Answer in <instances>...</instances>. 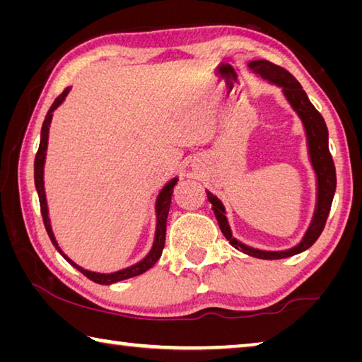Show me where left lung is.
Wrapping results in <instances>:
<instances>
[{
	"mask_svg": "<svg viewBox=\"0 0 362 362\" xmlns=\"http://www.w3.org/2000/svg\"><path fill=\"white\" fill-rule=\"evenodd\" d=\"M249 69L257 75H260L263 79L273 83L283 88V93L286 99L289 100L291 107L296 110L297 115L302 119L306 132V142H308V153L311 159V166H313L316 173V182H317V198H316V207L311 223L306 230L303 240L300 241L296 247L287 250H260L249 247L233 238L228 220L225 216V207L217 196H214L211 192H207V199L212 204V211L216 214V218L218 222L220 230H222L223 236L230 241V244L235 249L241 250V252L247 254L255 259L263 260H276V259H286V257L297 255L303 252L308 247L313 246L317 238L326 226V220L329 217L330 206H332V199L335 194L337 187V175H335V166L334 159L330 156L329 151V132L327 126L324 122L321 113L313 107L310 102L308 95H306L302 86L293 78L289 71L283 66L274 65L268 60H252L249 62Z\"/></svg>",
	"mask_w": 362,
	"mask_h": 362,
	"instance_id": "obj_1",
	"label": "left lung"
}]
</instances>
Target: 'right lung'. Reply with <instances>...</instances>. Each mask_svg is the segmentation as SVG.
Returning a JSON list of instances; mask_svg holds the SVG:
<instances>
[{
    "instance_id": "obj_1",
    "label": "right lung",
    "mask_w": 362,
    "mask_h": 362,
    "mask_svg": "<svg viewBox=\"0 0 362 362\" xmlns=\"http://www.w3.org/2000/svg\"><path fill=\"white\" fill-rule=\"evenodd\" d=\"M70 88H66L62 94H60L54 103L49 108V112L45 118V122H42V127H41V140H40V148L38 153H36L35 156V187H36V192H38L40 196V207H41V216H42V222H45L46 226V231L49 238H51V241L56 249L59 250L60 254H62L64 259L70 263L71 267H75L76 269H79L86 278H89L90 281H94L97 284H113V283H118V281L122 279H129L134 276H139V274L145 273L146 269H150L155 263L159 260V257L163 254V249H164V243H166V222H168V214H169V207H170V199H173V193H174V187L177 183V177L175 179L170 180L169 183L164 185V188L159 192L158 194V199H156V233H155V241H153V247L148 252V255L145 257L144 260H140L136 265H132L129 268H124V269H119V272H115V273H110V274H103V273H94V272H88V269L81 268L79 265H76L75 262L70 260L69 257H66L62 249L59 247V244L56 241V238H54V233L51 228V222H49V216H47V203H46V193H45V180H42V174H45V159H46V150H47V137H49V126H51V119H52V112L56 110L60 103L64 102V99L69 94Z\"/></svg>"
}]
</instances>
